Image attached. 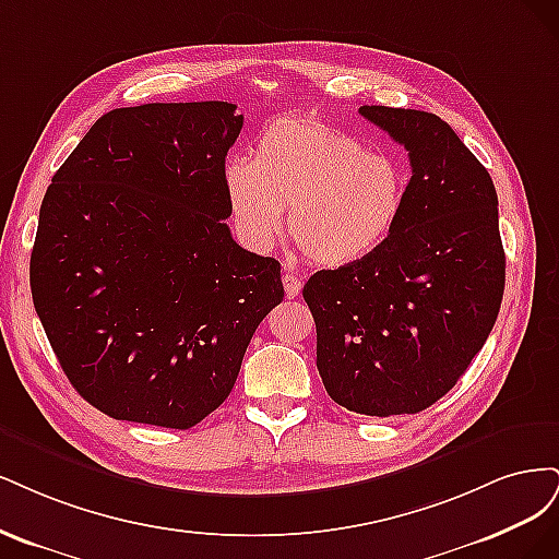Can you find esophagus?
Here are the masks:
<instances>
[{
	"label": "esophagus",
	"instance_id": "obj_1",
	"mask_svg": "<svg viewBox=\"0 0 559 559\" xmlns=\"http://www.w3.org/2000/svg\"><path fill=\"white\" fill-rule=\"evenodd\" d=\"M283 287H285L287 297H297L301 293V278L295 276L293 272H285L283 274Z\"/></svg>",
	"mask_w": 559,
	"mask_h": 559
}]
</instances>
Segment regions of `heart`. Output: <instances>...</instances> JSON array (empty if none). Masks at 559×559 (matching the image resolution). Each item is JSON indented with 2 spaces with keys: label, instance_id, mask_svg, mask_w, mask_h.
I'll use <instances>...</instances> for the list:
<instances>
[{
  "label": "heart",
  "instance_id": "1",
  "mask_svg": "<svg viewBox=\"0 0 559 559\" xmlns=\"http://www.w3.org/2000/svg\"><path fill=\"white\" fill-rule=\"evenodd\" d=\"M225 190L241 241L266 253L283 231L313 264L348 266L381 248L397 227L408 192L402 162L367 151L332 124L285 116L262 130L253 162L231 159Z\"/></svg>",
  "mask_w": 559,
  "mask_h": 559
}]
</instances>
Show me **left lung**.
Instances as JSON below:
<instances>
[{"label":"left lung","instance_id":"1","mask_svg":"<svg viewBox=\"0 0 559 559\" xmlns=\"http://www.w3.org/2000/svg\"><path fill=\"white\" fill-rule=\"evenodd\" d=\"M359 114L408 151L406 204L381 248L313 274L304 299L330 397L388 418L425 411L472 365L495 328L507 255L492 178L448 122L392 106Z\"/></svg>","mask_w":559,"mask_h":559}]
</instances>
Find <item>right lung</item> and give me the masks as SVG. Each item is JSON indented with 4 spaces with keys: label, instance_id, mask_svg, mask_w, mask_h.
<instances>
[{
    "label": "right lung",
    "instance_id": "1",
    "mask_svg": "<svg viewBox=\"0 0 559 559\" xmlns=\"http://www.w3.org/2000/svg\"><path fill=\"white\" fill-rule=\"evenodd\" d=\"M227 102L102 116L52 176L29 258L34 309L69 383L116 420L190 429L231 392L281 264L231 239Z\"/></svg>",
    "mask_w": 559,
    "mask_h": 559
}]
</instances>
